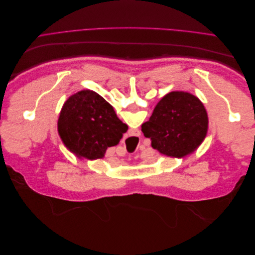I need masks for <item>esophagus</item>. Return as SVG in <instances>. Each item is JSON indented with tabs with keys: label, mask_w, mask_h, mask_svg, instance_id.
<instances>
[{
	"label": "esophagus",
	"mask_w": 255,
	"mask_h": 255,
	"mask_svg": "<svg viewBox=\"0 0 255 255\" xmlns=\"http://www.w3.org/2000/svg\"><path fill=\"white\" fill-rule=\"evenodd\" d=\"M128 136L132 138V139H137V138L140 136V130H138V129H129Z\"/></svg>",
	"instance_id": "34e87169"
}]
</instances>
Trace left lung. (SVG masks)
I'll return each instance as SVG.
<instances>
[{"instance_id":"left-lung-1","label":"left lung","mask_w":255,"mask_h":255,"mask_svg":"<svg viewBox=\"0 0 255 255\" xmlns=\"http://www.w3.org/2000/svg\"><path fill=\"white\" fill-rule=\"evenodd\" d=\"M207 129L208 117L203 103L185 91H171L161 98L149 121L141 126L152 148L173 158L194 153L203 142Z\"/></svg>"}]
</instances>
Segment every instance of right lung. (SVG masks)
I'll return each mask as SVG.
<instances>
[{
	"label": "right lung",
	"mask_w": 255,
	"mask_h": 255,
	"mask_svg": "<svg viewBox=\"0 0 255 255\" xmlns=\"http://www.w3.org/2000/svg\"><path fill=\"white\" fill-rule=\"evenodd\" d=\"M58 133L66 148L80 158H103L117 145L128 126L97 92L82 90L67 99L58 118Z\"/></svg>",
	"instance_id": "1"
}]
</instances>
